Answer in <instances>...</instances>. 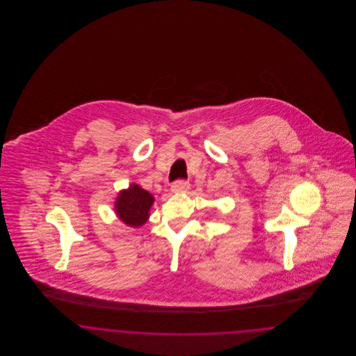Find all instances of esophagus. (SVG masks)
<instances>
[{
    "label": "esophagus",
    "mask_w": 356,
    "mask_h": 356,
    "mask_svg": "<svg viewBox=\"0 0 356 356\" xmlns=\"http://www.w3.org/2000/svg\"><path fill=\"white\" fill-rule=\"evenodd\" d=\"M172 192L175 193H181V192H186L189 189V183L184 181V180H177L172 184Z\"/></svg>",
    "instance_id": "34e87169"
}]
</instances>
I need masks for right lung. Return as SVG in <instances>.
Segmentation results:
<instances>
[{
	"label": "right lung",
	"mask_w": 356,
	"mask_h": 356,
	"mask_svg": "<svg viewBox=\"0 0 356 356\" xmlns=\"http://www.w3.org/2000/svg\"><path fill=\"white\" fill-rule=\"evenodd\" d=\"M152 195L137 184H131L128 189L121 191L115 202V211L121 221L129 227H141L149 218L152 207Z\"/></svg>",
	"instance_id": "add662e5"
}]
</instances>
